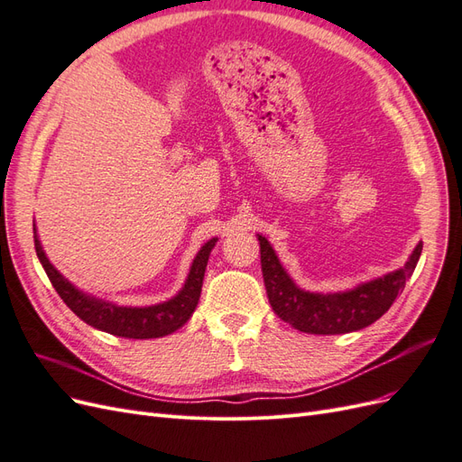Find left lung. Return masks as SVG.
I'll list each match as a JSON object with an SVG mask.
<instances>
[{
	"instance_id": "1",
	"label": "left lung",
	"mask_w": 462,
	"mask_h": 462,
	"mask_svg": "<svg viewBox=\"0 0 462 462\" xmlns=\"http://www.w3.org/2000/svg\"><path fill=\"white\" fill-rule=\"evenodd\" d=\"M258 241L263 285L273 312L295 329L316 335L351 333L380 319L402 292L422 254V243H418L404 268L362 283L353 291L321 295L299 289L279 263L268 239L258 235Z\"/></svg>"
}]
</instances>
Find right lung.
Wrapping results in <instances>:
<instances>
[{
  "label": "right lung",
  "instance_id": "obj_1",
  "mask_svg": "<svg viewBox=\"0 0 462 462\" xmlns=\"http://www.w3.org/2000/svg\"><path fill=\"white\" fill-rule=\"evenodd\" d=\"M216 241L217 239L208 241L200 248V253L190 265L187 283L180 289L177 297L162 304L144 306V309H131V306H117L92 299L85 295V292H80L75 285L69 283L46 258L34 229V248L38 260L44 265L53 289L58 291V295L63 299L69 309H71L82 321H87L88 326L111 335H117V337L129 339L163 337V335H170L187 324V319L192 316L194 309H197L199 304L208 256L212 253Z\"/></svg>",
  "mask_w": 462,
  "mask_h": 462
}]
</instances>
